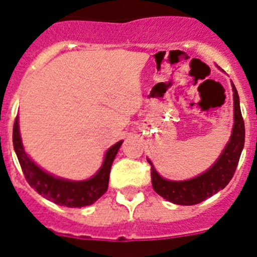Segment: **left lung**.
Segmentation results:
<instances>
[{
	"label": "left lung",
	"instance_id": "left-lung-1",
	"mask_svg": "<svg viewBox=\"0 0 257 257\" xmlns=\"http://www.w3.org/2000/svg\"><path fill=\"white\" fill-rule=\"evenodd\" d=\"M232 90H233L234 123L231 140L223 150L222 155L208 171L185 181H171L164 179L158 175L152 162L148 160L151 165L153 190L158 195L164 196V199L174 204L194 205L217 194L218 191L226 188L227 184L231 181L244 145V123L239 107L238 93L233 83H232Z\"/></svg>",
	"mask_w": 257,
	"mask_h": 257
}]
</instances>
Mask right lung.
Listing matches in <instances>:
<instances>
[{"label":"right lung","instance_id":"add662e5","mask_svg":"<svg viewBox=\"0 0 257 257\" xmlns=\"http://www.w3.org/2000/svg\"><path fill=\"white\" fill-rule=\"evenodd\" d=\"M13 142L14 150L18 156L26 181L31 188L35 189L40 195L56 204L69 208H81L93 204L97 199L101 198L106 193L107 185H109L110 169L123 141L115 143L112 147L107 150L102 166L100 167L99 171L91 179L83 180V181H71V180L53 176L31 161L21 143L20 132H19V116H16L15 123H14Z\"/></svg>","mask_w":257,"mask_h":257}]
</instances>
